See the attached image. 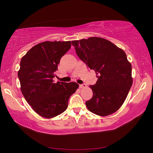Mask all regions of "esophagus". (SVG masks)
I'll use <instances>...</instances> for the list:
<instances>
[{"label":"esophagus","instance_id":"obj_1","mask_svg":"<svg viewBox=\"0 0 153 153\" xmlns=\"http://www.w3.org/2000/svg\"><path fill=\"white\" fill-rule=\"evenodd\" d=\"M79 87L80 88H86L87 85L86 84H81V85H79Z\"/></svg>","mask_w":153,"mask_h":153}]
</instances>
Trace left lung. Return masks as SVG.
Wrapping results in <instances>:
<instances>
[{
	"instance_id": "1",
	"label": "left lung",
	"mask_w": 153,
	"mask_h": 153,
	"mask_svg": "<svg viewBox=\"0 0 153 153\" xmlns=\"http://www.w3.org/2000/svg\"><path fill=\"white\" fill-rule=\"evenodd\" d=\"M76 54L98 78L90 85L93 96L85 102L90 112L100 116L114 113L124 102L133 83L131 65L122 48L101 37L71 41Z\"/></svg>"
}]
</instances>
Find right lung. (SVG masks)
Segmentation results:
<instances>
[{
  "label": "right lung",
  "instance_id": "obj_1",
  "mask_svg": "<svg viewBox=\"0 0 153 153\" xmlns=\"http://www.w3.org/2000/svg\"><path fill=\"white\" fill-rule=\"evenodd\" d=\"M71 41H45L32 47L20 61L18 76L24 98L32 109L52 118L68 108L70 96L78 89L76 82L54 83L60 58L69 51Z\"/></svg>",
  "mask_w": 153,
  "mask_h": 153
}]
</instances>
